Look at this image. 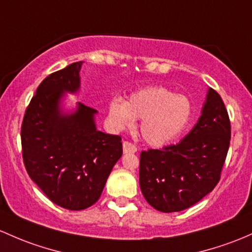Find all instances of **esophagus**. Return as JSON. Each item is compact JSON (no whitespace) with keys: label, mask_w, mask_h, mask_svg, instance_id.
I'll return each instance as SVG.
<instances>
[{"label":"esophagus","mask_w":252,"mask_h":252,"mask_svg":"<svg viewBox=\"0 0 252 252\" xmlns=\"http://www.w3.org/2000/svg\"><path fill=\"white\" fill-rule=\"evenodd\" d=\"M123 149H124V154H134V153H137V148L129 142H124L123 143Z\"/></svg>","instance_id":"34e87169"}]
</instances>
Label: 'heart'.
Wrapping results in <instances>:
<instances>
[{
  "label": "heart",
  "instance_id": "obj_1",
  "mask_svg": "<svg viewBox=\"0 0 252 252\" xmlns=\"http://www.w3.org/2000/svg\"><path fill=\"white\" fill-rule=\"evenodd\" d=\"M190 99L173 94L163 86H147L129 96L128 101L115 97L108 105L112 126L118 131L129 128L142 119L140 134L148 144L161 147L174 139L190 121Z\"/></svg>",
  "mask_w": 252,
  "mask_h": 252
}]
</instances>
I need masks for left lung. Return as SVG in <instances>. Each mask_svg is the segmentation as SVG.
Listing matches in <instances>:
<instances>
[{
	"label": "left lung",
	"mask_w": 252,
	"mask_h": 252,
	"mask_svg": "<svg viewBox=\"0 0 252 252\" xmlns=\"http://www.w3.org/2000/svg\"><path fill=\"white\" fill-rule=\"evenodd\" d=\"M231 140L228 114L220 94L208 89L201 116L177 145L142 151L139 186L162 213L181 212L199 202L220 180Z\"/></svg>",
	"instance_id": "obj_1"
}]
</instances>
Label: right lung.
I'll return each mask as SVG.
<instances>
[{
	"label": "right lung",
	"mask_w": 252,
	"mask_h": 252,
	"mask_svg": "<svg viewBox=\"0 0 252 252\" xmlns=\"http://www.w3.org/2000/svg\"><path fill=\"white\" fill-rule=\"evenodd\" d=\"M82 64H68L40 83L21 126L30 178L51 202L68 210L86 209L98 201L123 155L121 138L97 129V110L80 102L67 105V94L80 90Z\"/></svg>",
	"instance_id": "right-lung-1"
}]
</instances>
